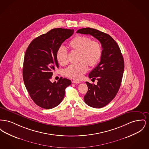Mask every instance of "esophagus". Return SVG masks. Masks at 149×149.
Wrapping results in <instances>:
<instances>
[{"mask_svg": "<svg viewBox=\"0 0 149 149\" xmlns=\"http://www.w3.org/2000/svg\"><path fill=\"white\" fill-rule=\"evenodd\" d=\"M72 83H77V84H79L81 83L80 81H78V80H73L72 81Z\"/></svg>", "mask_w": 149, "mask_h": 149, "instance_id": "obj_1", "label": "esophagus"}]
</instances>
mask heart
<instances>
[{"mask_svg":"<svg viewBox=\"0 0 149 149\" xmlns=\"http://www.w3.org/2000/svg\"><path fill=\"white\" fill-rule=\"evenodd\" d=\"M69 47L73 52L79 53L78 62L76 65H71L64 71L65 75L73 79H80L88 70V66H95L102 54V46L99 41H92L88 37L77 36L69 43ZM58 63L64 66L68 63V53L64 47L59 48L56 53Z\"/></svg>","mask_w":149,"mask_h":149,"instance_id":"b5f03b06","label":"heart"}]
</instances>
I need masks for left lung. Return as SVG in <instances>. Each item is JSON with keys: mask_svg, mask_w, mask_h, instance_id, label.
<instances>
[{"mask_svg": "<svg viewBox=\"0 0 149 149\" xmlns=\"http://www.w3.org/2000/svg\"><path fill=\"white\" fill-rule=\"evenodd\" d=\"M77 33L92 35L102 46L100 61L89 74V78L98 80L97 84L86 81L88 91L84 98L89 106L102 108L114 99L120 89L124 71L123 56L117 43L106 33L91 28L80 29Z\"/></svg>", "mask_w": 149, "mask_h": 149, "instance_id": "left-lung-1", "label": "left lung"}]
</instances>
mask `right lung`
<instances>
[{
  "label": "right lung",
  "instance_id": "right-lung-1",
  "mask_svg": "<svg viewBox=\"0 0 149 149\" xmlns=\"http://www.w3.org/2000/svg\"><path fill=\"white\" fill-rule=\"evenodd\" d=\"M74 33V29L57 28L37 37L26 51L23 78L31 98L41 108L50 109L64 99L65 88L70 80L60 78L51 83L53 71L58 68L56 53L64 41Z\"/></svg>",
  "mask_w": 149,
  "mask_h": 149
}]
</instances>
